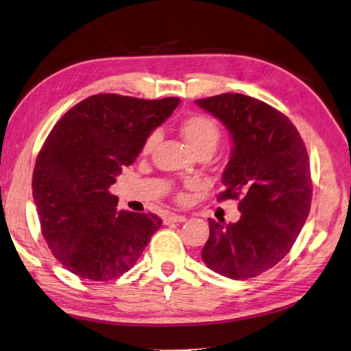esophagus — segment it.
Returning a JSON list of instances; mask_svg holds the SVG:
<instances>
[{"label": "esophagus", "instance_id": "34e87169", "mask_svg": "<svg viewBox=\"0 0 351 351\" xmlns=\"http://www.w3.org/2000/svg\"><path fill=\"white\" fill-rule=\"evenodd\" d=\"M185 215H178V214H169L165 217V223H184L185 221Z\"/></svg>", "mask_w": 351, "mask_h": 351}]
</instances>
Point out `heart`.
<instances>
[{
  "label": "heart",
  "mask_w": 351,
  "mask_h": 351,
  "mask_svg": "<svg viewBox=\"0 0 351 351\" xmlns=\"http://www.w3.org/2000/svg\"><path fill=\"white\" fill-rule=\"evenodd\" d=\"M179 133L191 146V149L197 154L209 152L213 154L221 141V128L218 122L205 113H191L179 122ZM158 142V133L152 132L145 138L142 145V156H149ZM194 185V184H193ZM176 199L179 202L185 200L184 193H178Z\"/></svg>",
  "instance_id": "heart-1"
}]
</instances>
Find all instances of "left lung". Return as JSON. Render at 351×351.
Segmentation results:
<instances>
[{
  "mask_svg": "<svg viewBox=\"0 0 351 351\" xmlns=\"http://www.w3.org/2000/svg\"><path fill=\"white\" fill-rule=\"evenodd\" d=\"M195 104L232 134L217 200H239L242 213L238 223L209 218L202 260L227 278H254L289 254L308 218L313 181L306 146L284 113L252 97L226 93Z\"/></svg>",
  "mask_w": 351,
  "mask_h": 351,
  "instance_id": "1",
  "label": "left lung"
}]
</instances>
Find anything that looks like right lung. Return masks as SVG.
Masks as SVG:
<instances>
[{
	"mask_svg": "<svg viewBox=\"0 0 351 351\" xmlns=\"http://www.w3.org/2000/svg\"><path fill=\"white\" fill-rule=\"evenodd\" d=\"M178 104L176 97L97 94L73 106L46 137L32 173L40 227L55 258L80 278H118L161 227L156 214L117 210L109 189Z\"/></svg>",
	"mask_w": 351,
	"mask_h": 351,
	"instance_id": "obj_1",
	"label": "right lung"
}]
</instances>
